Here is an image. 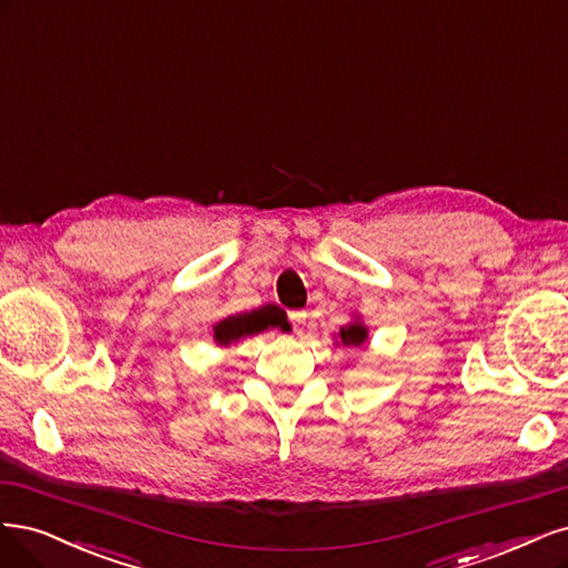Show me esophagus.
<instances>
[{
	"label": "esophagus",
	"instance_id": "esophagus-1",
	"mask_svg": "<svg viewBox=\"0 0 568 568\" xmlns=\"http://www.w3.org/2000/svg\"><path fill=\"white\" fill-rule=\"evenodd\" d=\"M304 321H306V314H304V311H290V323L295 325V331H302Z\"/></svg>",
	"mask_w": 568,
	"mask_h": 568
}]
</instances>
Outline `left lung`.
Masks as SVG:
<instances>
[{
  "label": "left lung",
  "instance_id": "8db88e82",
  "mask_svg": "<svg viewBox=\"0 0 568 568\" xmlns=\"http://www.w3.org/2000/svg\"><path fill=\"white\" fill-rule=\"evenodd\" d=\"M339 337H342V342H344L346 346H361V344L365 342V337H368V331H365V327H363L361 323H352V325L342 327Z\"/></svg>",
  "mask_w": 568,
  "mask_h": 568
}]
</instances>
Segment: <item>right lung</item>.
Here are the masks:
<instances>
[{
	"label": "right lung",
	"mask_w": 568,
	"mask_h": 568,
	"mask_svg": "<svg viewBox=\"0 0 568 568\" xmlns=\"http://www.w3.org/2000/svg\"><path fill=\"white\" fill-rule=\"evenodd\" d=\"M273 325H281L278 311L271 308V306H264L260 311H250V314L229 316L226 321H222V323L214 327V339L219 344L226 346V344L237 342V339L245 337V335L262 333V331H266V327H273Z\"/></svg>",
	"instance_id": "1"
}]
</instances>
